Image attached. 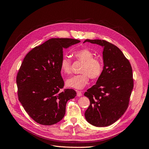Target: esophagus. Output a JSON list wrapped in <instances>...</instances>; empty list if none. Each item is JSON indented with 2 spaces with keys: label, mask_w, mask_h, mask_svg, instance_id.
<instances>
[{
  "label": "esophagus",
  "mask_w": 149,
  "mask_h": 149,
  "mask_svg": "<svg viewBox=\"0 0 149 149\" xmlns=\"http://www.w3.org/2000/svg\"><path fill=\"white\" fill-rule=\"evenodd\" d=\"M76 93H77V96H78V97H80V96H82V93H81V91H76Z\"/></svg>",
  "instance_id": "34e87169"
}]
</instances>
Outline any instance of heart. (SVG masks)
<instances>
[{
    "instance_id": "b5f03b06",
    "label": "heart",
    "mask_w": 149,
    "mask_h": 149,
    "mask_svg": "<svg viewBox=\"0 0 149 149\" xmlns=\"http://www.w3.org/2000/svg\"><path fill=\"white\" fill-rule=\"evenodd\" d=\"M73 55L79 61L83 62L80 72L81 74L75 75L67 79L68 87L81 89L87 85L89 78L95 79L100 77L102 70V63L100 59L94 57L93 53L86 48H83L73 52ZM60 68L63 73L70 74L71 72V61L64 56L60 62Z\"/></svg>"
}]
</instances>
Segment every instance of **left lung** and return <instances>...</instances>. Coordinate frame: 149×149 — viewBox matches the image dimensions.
<instances>
[{"label":"left lung","instance_id":"obj_1","mask_svg":"<svg viewBox=\"0 0 149 149\" xmlns=\"http://www.w3.org/2000/svg\"><path fill=\"white\" fill-rule=\"evenodd\" d=\"M103 48L104 66L96 84L85 92L90 105L85 118L96 127L114 123L127 110L134 87L132 70L129 60L114 45L103 40L86 39L83 43Z\"/></svg>","mask_w":149,"mask_h":149}]
</instances>
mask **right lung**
I'll return each instance as SVG.
<instances>
[{
  "instance_id": "1",
  "label": "right lung",
  "mask_w": 149,
  "mask_h": 149,
  "mask_svg": "<svg viewBox=\"0 0 149 149\" xmlns=\"http://www.w3.org/2000/svg\"><path fill=\"white\" fill-rule=\"evenodd\" d=\"M80 40L51 38L29 52L17 76L18 97L25 111L37 123L56 124L65 116L67 101L76 93L65 89L61 76L63 49Z\"/></svg>"
}]
</instances>
